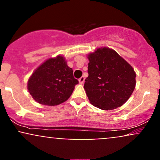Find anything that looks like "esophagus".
Masks as SVG:
<instances>
[{"instance_id":"esophagus-1","label":"esophagus","mask_w":160,"mask_h":160,"mask_svg":"<svg viewBox=\"0 0 160 160\" xmlns=\"http://www.w3.org/2000/svg\"><path fill=\"white\" fill-rule=\"evenodd\" d=\"M85 81V78L84 77H81L80 79H79V82H80V84H82Z\"/></svg>"}]
</instances>
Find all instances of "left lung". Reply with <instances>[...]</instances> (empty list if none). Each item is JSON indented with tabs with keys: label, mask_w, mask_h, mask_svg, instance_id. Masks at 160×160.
<instances>
[{
	"label": "left lung",
	"mask_w": 160,
	"mask_h": 160,
	"mask_svg": "<svg viewBox=\"0 0 160 160\" xmlns=\"http://www.w3.org/2000/svg\"><path fill=\"white\" fill-rule=\"evenodd\" d=\"M88 58L84 89L90 103L102 110L116 109L126 103L136 84L133 68L108 47L97 49Z\"/></svg>",
	"instance_id": "8db88e82"
}]
</instances>
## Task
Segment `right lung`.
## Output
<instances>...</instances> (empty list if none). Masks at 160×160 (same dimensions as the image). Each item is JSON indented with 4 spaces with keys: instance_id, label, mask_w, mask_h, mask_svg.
I'll return each mask as SVG.
<instances>
[{
    "instance_id": "1",
    "label": "right lung",
    "mask_w": 160,
    "mask_h": 160,
    "mask_svg": "<svg viewBox=\"0 0 160 160\" xmlns=\"http://www.w3.org/2000/svg\"><path fill=\"white\" fill-rule=\"evenodd\" d=\"M78 82L65 57L57 56L40 65L30 77L27 86L37 102L55 106L67 101Z\"/></svg>"
}]
</instances>
